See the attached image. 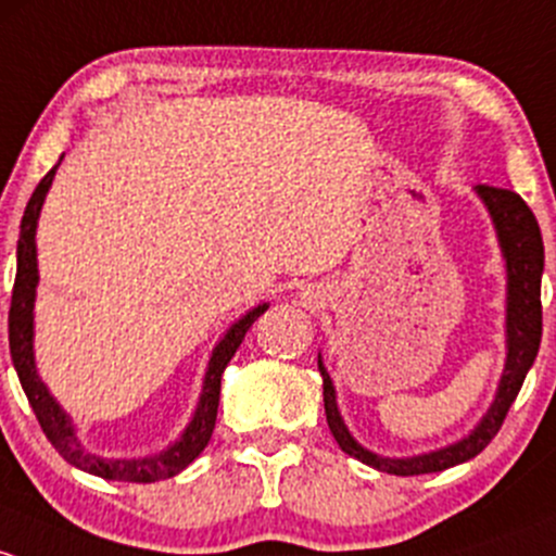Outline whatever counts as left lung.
<instances>
[{"instance_id":"1","label":"left lung","mask_w":556,"mask_h":556,"mask_svg":"<svg viewBox=\"0 0 556 556\" xmlns=\"http://www.w3.org/2000/svg\"><path fill=\"white\" fill-rule=\"evenodd\" d=\"M477 192L482 194L484 205L490 208L492 222H495L497 240H501L503 256H506L508 267V307H506V331H508V358L506 371H503L501 388H497L495 404L479 422L477 431L463 442L450 444V447L428 452V455L406 457V460H393V457L371 455L356 439L348 433L345 422H342L340 412H337L334 388H331L329 375H326L324 364L318 358L320 377H324V409L329 431L334 433L337 444L342 452L351 457L366 463V466L377 468V471L396 473V477H417V473H433L444 471V468L466 463L477 457L501 431L503 420L508 415V406L517 399L519 388H522L528 369L533 366L538 348H541V331H543V307H541V273H543V240L541 227H538L533 211L528 208L522 198L514 190H503V187L479 185Z\"/></svg>"}]
</instances>
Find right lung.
Listing matches in <instances>:
<instances>
[{
	"label": "right lung",
	"mask_w": 556,
	"mask_h": 556,
	"mask_svg": "<svg viewBox=\"0 0 556 556\" xmlns=\"http://www.w3.org/2000/svg\"><path fill=\"white\" fill-rule=\"evenodd\" d=\"M64 160V157H61ZM59 160V165H61ZM59 165L45 174V179L39 181L37 190H34L31 200H28L26 211H23L21 219V238H18V270H15V286H13V300H10V356H13L15 371H18V380L26 391L28 404H31L34 415H37L39 426H42L45 437L50 439L59 455L64 457L72 466L83 468V471L96 473L101 479H117V482H160V479H170L179 471H185L187 466L205 450V444L211 442V433L216 426V409H219V391H222V371L230 364V358L236 356V351L243 342L245 331L251 329L256 318L267 311V305L254 307L249 316H243L225 334V340L216 345L214 356H211L208 371H205V386L203 396H200L198 412H194L192 422L187 426L185 437L174 444L170 450L160 452L154 457H144V460H104L99 455H90L79 447L77 437H74V428L68 422L59 404L53 402V396L48 393V388L42 386V380L37 377L34 369V351H31V337H34V289H37V245H34V232H37V219L39 211H42L45 194H48L50 185H53V176L59 170Z\"/></svg>",
	"instance_id": "obj_1"
}]
</instances>
